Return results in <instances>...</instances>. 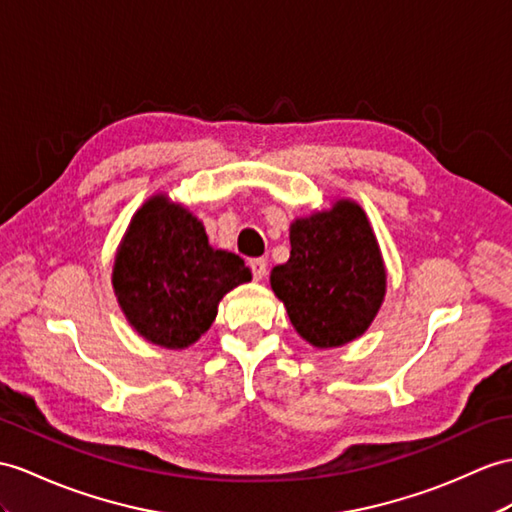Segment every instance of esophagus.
<instances>
[{
  "label": "esophagus",
  "mask_w": 512,
  "mask_h": 512,
  "mask_svg": "<svg viewBox=\"0 0 512 512\" xmlns=\"http://www.w3.org/2000/svg\"><path fill=\"white\" fill-rule=\"evenodd\" d=\"M249 269L254 273V280L260 282L267 276V260L265 258H252L249 260Z\"/></svg>",
  "instance_id": "34e87169"
}]
</instances>
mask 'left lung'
Listing matches in <instances>:
<instances>
[{
  "instance_id": "obj_1",
  "label": "left lung",
  "mask_w": 512,
  "mask_h": 512,
  "mask_svg": "<svg viewBox=\"0 0 512 512\" xmlns=\"http://www.w3.org/2000/svg\"><path fill=\"white\" fill-rule=\"evenodd\" d=\"M271 289L297 334L319 350L358 339L386 293L380 247L365 210L339 199L291 223V258L273 267Z\"/></svg>"
}]
</instances>
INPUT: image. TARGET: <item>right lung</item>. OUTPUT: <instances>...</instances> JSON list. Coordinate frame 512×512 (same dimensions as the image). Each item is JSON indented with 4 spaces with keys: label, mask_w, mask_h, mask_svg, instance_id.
<instances>
[{
    "label": "right lung",
    "mask_w": 512,
    "mask_h": 512,
    "mask_svg": "<svg viewBox=\"0 0 512 512\" xmlns=\"http://www.w3.org/2000/svg\"><path fill=\"white\" fill-rule=\"evenodd\" d=\"M249 280L243 258L210 247L202 221L167 195L136 210L112 267L130 326L167 350L193 345L213 326L221 297Z\"/></svg>",
    "instance_id": "add662e5"
}]
</instances>
